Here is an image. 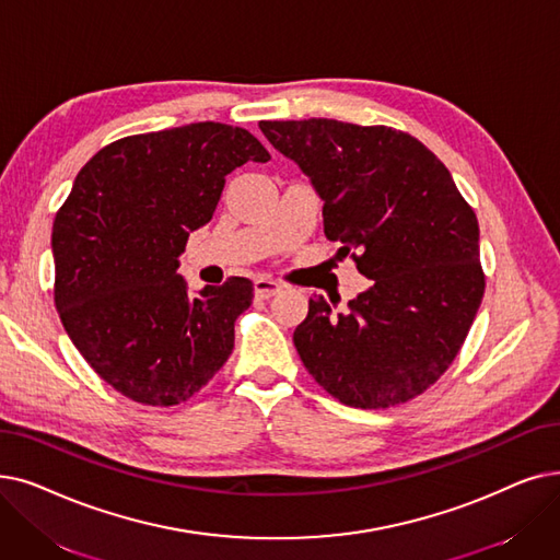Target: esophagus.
<instances>
[{"label": "esophagus", "instance_id": "1", "mask_svg": "<svg viewBox=\"0 0 560 560\" xmlns=\"http://www.w3.org/2000/svg\"><path fill=\"white\" fill-rule=\"evenodd\" d=\"M281 283H277V281H272V279H256L254 281V293H256V298H260V300H270L272 295H277V293H281Z\"/></svg>", "mask_w": 560, "mask_h": 560}]
</instances>
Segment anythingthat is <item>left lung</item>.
Instances as JSON below:
<instances>
[{
    "mask_svg": "<svg viewBox=\"0 0 560 560\" xmlns=\"http://www.w3.org/2000/svg\"><path fill=\"white\" fill-rule=\"evenodd\" d=\"M325 201V235L373 285L336 311L308 300L293 340L306 371L350 407L384 409L440 380L485 293L478 220L448 168L402 130L334 118L260 120Z\"/></svg>",
    "mask_w": 560,
    "mask_h": 560,
    "instance_id": "1",
    "label": "left lung"
}]
</instances>
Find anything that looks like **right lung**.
Masks as SVG:
<instances>
[{
	"label": "right lung",
	"instance_id": "1",
	"mask_svg": "<svg viewBox=\"0 0 560 560\" xmlns=\"http://www.w3.org/2000/svg\"><path fill=\"white\" fill-rule=\"evenodd\" d=\"M267 160L249 130L203 120L112 141L80 168L52 226L55 304L120 396L174 407L226 363L254 283L231 277L189 298L178 256L233 168Z\"/></svg>",
	"mask_w": 560,
	"mask_h": 560
}]
</instances>
